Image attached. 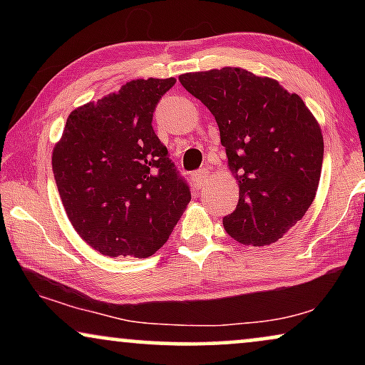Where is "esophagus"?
<instances>
[{"instance_id": "1", "label": "esophagus", "mask_w": 365, "mask_h": 365, "mask_svg": "<svg viewBox=\"0 0 365 365\" xmlns=\"http://www.w3.org/2000/svg\"><path fill=\"white\" fill-rule=\"evenodd\" d=\"M207 179H209V171H207L206 168L199 169L197 173H194V174H192V181L196 182V186H197V187H202L204 184L207 182Z\"/></svg>"}]
</instances>
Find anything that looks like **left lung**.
Returning a JSON list of instances; mask_svg holds the SVG:
<instances>
[{
  "mask_svg": "<svg viewBox=\"0 0 365 365\" xmlns=\"http://www.w3.org/2000/svg\"><path fill=\"white\" fill-rule=\"evenodd\" d=\"M179 81L216 118L239 182L226 232L244 246L279 241L316 197L324 158L317 119L296 93L242 68L186 73Z\"/></svg>",
  "mask_w": 365,
  "mask_h": 365,
  "instance_id": "8db88e82",
  "label": "left lung"
}]
</instances>
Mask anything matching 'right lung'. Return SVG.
Returning a JSON list of instances; mask_svg holds the SVG:
<instances>
[{
	"label": "right lung",
	"mask_w": 365,
	"mask_h": 365,
	"mask_svg": "<svg viewBox=\"0 0 365 365\" xmlns=\"http://www.w3.org/2000/svg\"><path fill=\"white\" fill-rule=\"evenodd\" d=\"M174 83L134 79L83 104L69 114L53 149L68 219L103 256H153L191 201L151 124L159 99Z\"/></svg>",
	"instance_id": "1"
}]
</instances>
